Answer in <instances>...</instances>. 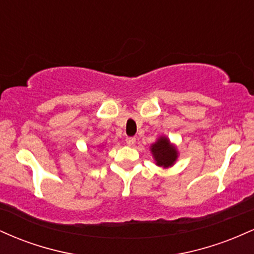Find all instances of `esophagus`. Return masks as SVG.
Here are the masks:
<instances>
[{"instance_id":"34e87169","label":"esophagus","mask_w":254,"mask_h":254,"mask_svg":"<svg viewBox=\"0 0 254 254\" xmlns=\"http://www.w3.org/2000/svg\"><path fill=\"white\" fill-rule=\"evenodd\" d=\"M125 142H127V144L129 145V147H132V145H135L136 143V138L135 137H127Z\"/></svg>"}]
</instances>
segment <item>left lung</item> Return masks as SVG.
Segmentation results:
<instances>
[{
  "mask_svg": "<svg viewBox=\"0 0 254 254\" xmlns=\"http://www.w3.org/2000/svg\"><path fill=\"white\" fill-rule=\"evenodd\" d=\"M150 153L155 160V165L162 168H170L177 162L179 151L167 136H160L150 144Z\"/></svg>",
  "mask_w": 254,
  "mask_h": 254,
  "instance_id": "left-lung-1",
  "label": "left lung"
}]
</instances>
